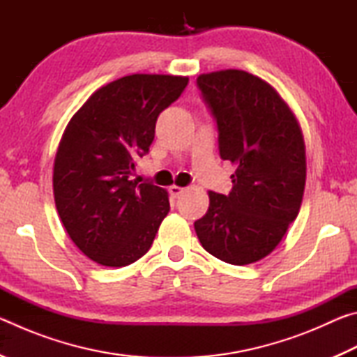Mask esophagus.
<instances>
[{
    "mask_svg": "<svg viewBox=\"0 0 357 357\" xmlns=\"http://www.w3.org/2000/svg\"><path fill=\"white\" fill-rule=\"evenodd\" d=\"M185 190H187L185 187H179V185H172L170 189H168V192H170V195H172L173 198H178V197H181Z\"/></svg>",
    "mask_w": 357,
    "mask_h": 357,
    "instance_id": "34e87169",
    "label": "esophagus"
}]
</instances>
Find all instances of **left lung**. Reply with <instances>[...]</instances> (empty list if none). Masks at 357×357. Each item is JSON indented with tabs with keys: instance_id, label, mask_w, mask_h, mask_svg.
<instances>
[{
	"instance_id": "8db88e82",
	"label": "left lung",
	"mask_w": 357,
	"mask_h": 357,
	"mask_svg": "<svg viewBox=\"0 0 357 357\" xmlns=\"http://www.w3.org/2000/svg\"><path fill=\"white\" fill-rule=\"evenodd\" d=\"M219 132V154L236 167L228 195L209 192L195 225L203 249L244 266L273 252L298 217L305 185V144L279 93L249 72L228 69L197 78Z\"/></svg>"
}]
</instances>
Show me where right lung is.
<instances>
[{
  "instance_id": "1",
  "label": "right lung",
  "mask_w": 357,
  "mask_h": 357,
  "mask_svg": "<svg viewBox=\"0 0 357 357\" xmlns=\"http://www.w3.org/2000/svg\"><path fill=\"white\" fill-rule=\"evenodd\" d=\"M187 77L135 74L98 89L69 121L53 168V193L66 231L93 261L128 266L149 250L170 211L168 193L132 181L149 153L159 114Z\"/></svg>"
}]
</instances>
